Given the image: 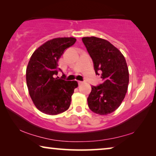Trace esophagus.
Returning a JSON list of instances; mask_svg holds the SVG:
<instances>
[{"instance_id": "1", "label": "esophagus", "mask_w": 156, "mask_h": 156, "mask_svg": "<svg viewBox=\"0 0 156 156\" xmlns=\"http://www.w3.org/2000/svg\"><path fill=\"white\" fill-rule=\"evenodd\" d=\"M78 84H79V85L82 84H83V82H81V81H78Z\"/></svg>"}]
</instances>
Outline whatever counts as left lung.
Listing matches in <instances>:
<instances>
[{
  "label": "left lung",
  "mask_w": 156,
  "mask_h": 156,
  "mask_svg": "<svg viewBox=\"0 0 156 156\" xmlns=\"http://www.w3.org/2000/svg\"><path fill=\"white\" fill-rule=\"evenodd\" d=\"M82 41L92 59L96 74H101L102 83L91 87L87 99L93 112L107 115L116 111L125 98L129 82V73L125 57L108 40L84 37Z\"/></svg>",
  "instance_id": "1"
}]
</instances>
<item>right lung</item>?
<instances>
[{"label": "right lung", "instance_id": "obj_1", "mask_svg": "<svg viewBox=\"0 0 156 156\" xmlns=\"http://www.w3.org/2000/svg\"><path fill=\"white\" fill-rule=\"evenodd\" d=\"M76 40L71 37L48 40L36 49L30 59L26 69L27 89L36 108L44 114L57 115L69 108L78 83L56 76L59 58Z\"/></svg>", "mask_w": 156, "mask_h": 156}]
</instances>
